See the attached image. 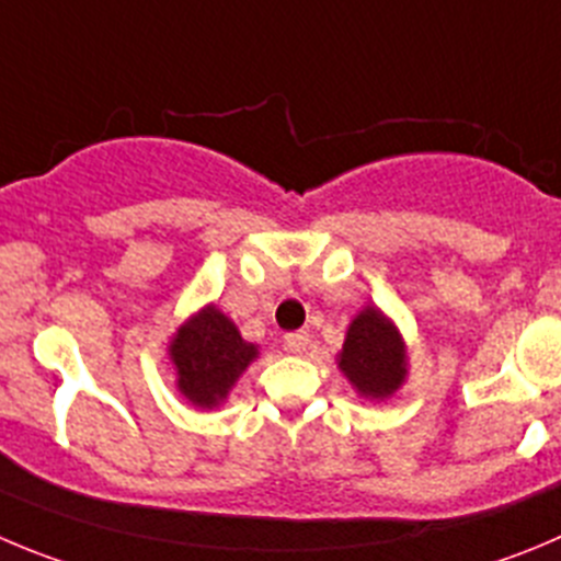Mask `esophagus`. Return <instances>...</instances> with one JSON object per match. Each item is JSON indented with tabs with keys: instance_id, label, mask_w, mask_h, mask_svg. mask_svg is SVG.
<instances>
[{
	"instance_id": "34e87169",
	"label": "esophagus",
	"mask_w": 561,
	"mask_h": 561,
	"mask_svg": "<svg viewBox=\"0 0 561 561\" xmlns=\"http://www.w3.org/2000/svg\"><path fill=\"white\" fill-rule=\"evenodd\" d=\"M310 348V334L307 332H290L285 337V352L287 354H305Z\"/></svg>"
}]
</instances>
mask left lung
<instances>
[{
  "label": "left lung",
  "instance_id": "obj_1",
  "mask_svg": "<svg viewBox=\"0 0 561 561\" xmlns=\"http://www.w3.org/2000/svg\"><path fill=\"white\" fill-rule=\"evenodd\" d=\"M337 368L363 399L385 401L396 396L410 376V357L392 318L374 305L359 310L345 329Z\"/></svg>",
  "mask_w": 561,
  "mask_h": 561
}]
</instances>
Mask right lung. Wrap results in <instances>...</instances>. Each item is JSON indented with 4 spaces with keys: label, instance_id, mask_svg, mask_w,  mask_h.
Segmentation results:
<instances>
[{
    "label": "right lung",
    "instance_id": "right-lung-1",
    "mask_svg": "<svg viewBox=\"0 0 561 561\" xmlns=\"http://www.w3.org/2000/svg\"><path fill=\"white\" fill-rule=\"evenodd\" d=\"M260 357V345L243 340L232 318L216 305H204L182 321L169 340V359L176 370V390L198 410H216Z\"/></svg>",
    "mask_w": 561,
    "mask_h": 561
}]
</instances>
